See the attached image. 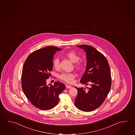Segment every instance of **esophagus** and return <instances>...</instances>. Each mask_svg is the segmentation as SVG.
<instances>
[{
	"label": "esophagus",
	"instance_id": "34e87169",
	"mask_svg": "<svg viewBox=\"0 0 135 135\" xmlns=\"http://www.w3.org/2000/svg\"><path fill=\"white\" fill-rule=\"evenodd\" d=\"M66 89H71V86L70 85H66Z\"/></svg>",
	"mask_w": 135,
	"mask_h": 135
}]
</instances>
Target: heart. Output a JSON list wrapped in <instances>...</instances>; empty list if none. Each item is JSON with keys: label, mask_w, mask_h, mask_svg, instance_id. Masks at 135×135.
<instances>
[{"label": "heart", "mask_w": 135, "mask_h": 135, "mask_svg": "<svg viewBox=\"0 0 135 135\" xmlns=\"http://www.w3.org/2000/svg\"><path fill=\"white\" fill-rule=\"evenodd\" d=\"M65 56L71 60V61L74 62V67L78 70L82 69L83 67V64L79 59L80 56L74 51H70L65 54ZM53 66L56 69H58L60 68V60L58 58H56L53 61ZM75 77V73H62L59 76V78L69 83H73L74 79Z\"/></svg>", "instance_id": "b5f03b06"}]
</instances>
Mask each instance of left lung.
<instances>
[{
	"instance_id": "8db88e82",
	"label": "left lung",
	"mask_w": 135,
	"mask_h": 135,
	"mask_svg": "<svg viewBox=\"0 0 135 135\" xmlns=\"http://www.w3.org/2000/svg\"><path fill=\"white\" fill-rule=\"evenodd\" d=\"M77 46L84 50L87 56L86 69L80 82L90 87L87 90L83 88L75 87L78 93L75 105L82 111H93L103 103L110 90V67L104 55L95 48L87 45Z\"/></svg>"
}]
</instances>
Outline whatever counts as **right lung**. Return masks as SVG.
Listing matches in <instances>:
<instances>
[{"instance_id":"obj_1","label":"right lung","mask_w":135,"mask_h":135,"mask_svg":"<svg viewBox=\"0 0 135 135\" xmlns=\"http://www.w3.org/2000/svg\"><path fill=\"white\" fill-rule=\"evenodd\" d=\"M56 46H48L36 50L29 55L24 63L21 76L22 90L31 104L38 109L47 110L56 106L59 95L66 88L64 83L55 81L54 85H46L52 59L57 51Z\"/></svg>"}]
</instances>
